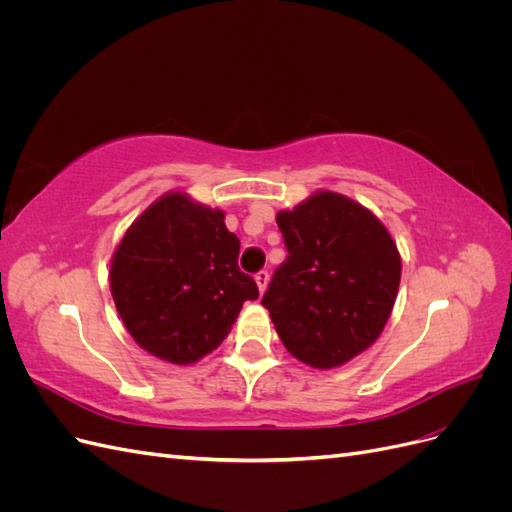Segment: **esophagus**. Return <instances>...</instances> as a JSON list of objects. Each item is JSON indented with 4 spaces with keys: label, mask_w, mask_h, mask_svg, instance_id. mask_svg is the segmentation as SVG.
Returning a JSON list of instances; mask_svg holds the SVG:
<instances>
[{
    "label": "esophagus",
    "mask_w": 512,
    "mask_h": 512,
    "mask_svg": "<svg viewBox=\"0 0 512 512\" xmlns=\"http://www.w3.org/2000/svg\"><path fill=\"white\" fill-rule=\"evenodd\" d=\"M256 284H258V290H260V294L267 290V284H269V273L267 271H258L256 275Z\"/></svg>",
    "instance_id": "esophagus-1"
}]
</instances>
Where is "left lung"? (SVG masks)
<instances>
[{
    "mask_svg": "<svg viewBox=\"0 0 512 512\" xmlns=\"http://www.w3.org/2000/svg\"><path fill=\"white\" fill-rule=\"evenodd\" d=\"M275 222L288 256L262 305L292 356L316 369L344 365L376 342L393 312L397 245L374 213L327 190Z\"/></svg>",
    "mask_w": 512,
    "mask_h": 512,
    "instance_id": "obj_1",
    "label": "left lung"
}]
</instances>
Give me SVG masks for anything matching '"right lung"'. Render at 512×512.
<instances>
[{
    "label": "right lung",
    "mask_w": 512,
    "mask_h": 512,
    "mask_svg": "<svg viewBox=\"0 0 512 512\" xmlns=\"http://www.w3.org/2000/svg\"><path fill=\"white\" fill-rule=\"evenodd\" d=\"M239 239L224 211L183 192L141 213L111 262V292L134 342L175 365L218 348L258 286L237 265Z\"/></svg>",
    "instance_id": "right-lung-1"
}]
</instances>
